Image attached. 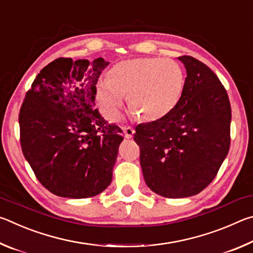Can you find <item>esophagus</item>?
Masks as SVG:
<instances>
[{"label":"esophagus","instance_id":"34e87169","mask_svg":"<svg viewBox=\"0 0 253 253\" xmlns=\"http://www.w3.org/2000/svg\"><path fill=\"white\" fill-rule=\"evenodd\" d=\"M123 130H124V134H125V137H126V138H131V137L134 136V134H135L134 128L130 127V126L124 127V128H123Z\"/></svg>","mask_w":253,"mask_h":253}]
</instances>
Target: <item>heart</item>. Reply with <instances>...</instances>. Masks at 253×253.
<instances>
[{"label": "heart", "mask_w": 253, "mask_h": 253, "mask_svg": "<svg viewBox=\"0 0 253 253\" xmlns=\"http://www.w3.org/2000/svg\"><path fill=\"white\" fill-rule=\"evenodd\" d=\"M185 75L173 59L124 60L111 68L108 80H100L96 97L110 121H118L127 95L129 109L144 121L168 116L181 100Z\"/></svg>", "instance_id": "1"}]
</instances>
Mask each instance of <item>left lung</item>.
Returning <instances> with one entry per match:
<instances>
[{"label": "left lung", "mask_w": 253, "mask_h": 253, "mask_svg": "<svg viewBox=\"0 0 253 253\" xmlns=\"http://www.w3.org/2000/svg\"><path fill=\"white\" fill-rule=\"evenodd\" d=\"M187 77L177 106L168 116L136 127L140 166L156 194L181 199L211 183L230 148L231 106L217 76L198 59L178 57Z\"/></svg>", "instance_id": "left-lung-1"}]
</instances>
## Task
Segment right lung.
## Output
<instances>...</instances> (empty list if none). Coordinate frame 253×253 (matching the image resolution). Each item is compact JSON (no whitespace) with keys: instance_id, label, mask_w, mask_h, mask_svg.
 I'll return each mask as SVG.
<instances>
[{"instance_id":"right-lung-1","label":"right lung","mask_w":253,"mask_h":253,"mask_svg":"<svg viewBox=\"0 0 253 253\" xmlns=\"http://www.w3.org/2000/svg\"><path fill=\"white\" fill-rule=\"evenodd\" d=\"M109 65L59 58L40 71L20 109V140L39 182L54 195L91 198L111 183L122 129L95 109L96 84Z\"/></svg>"}]
</instances>
